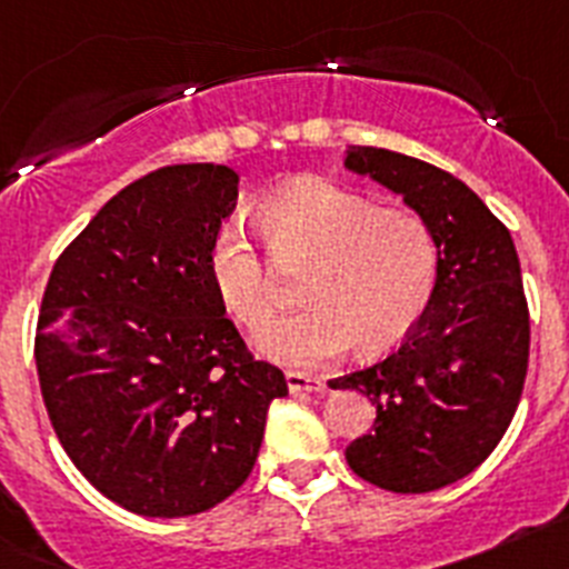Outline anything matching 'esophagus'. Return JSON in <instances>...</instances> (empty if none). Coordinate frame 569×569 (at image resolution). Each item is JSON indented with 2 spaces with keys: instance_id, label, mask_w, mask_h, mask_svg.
<instances>
[{
  "instance_id": "34e87169",
  "label": "esophagus",
  "mask_w": 569,
  "mask_h": 569,
  "mask_svg": "<svg viewBox=\"0 0 569 569\" xmlns=\"http://www.w3.org/2000/svg\"><path fill=\"white\" fill-rule=\"evenodd\" d=\"M288 390L290 393H319L325 390V381L319 376H310V373H299V370H290L288 376Z\"/></svg>"
}]
</instances>
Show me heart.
Wrapping results in <instances>:
<instances>
[{"instance_id":"heart-1","label":"heart","mask_w":569,"mask_h":569,"mask_svg":"<svg viewBox=\"0 0 569 569\" xmlns=\"http://www.w3.org/2000/svg\"><path fill=\"white\" fill-rule=\"evenodd\" d=\"M268 250L282 269L308 267L309 305L273 326L278 274L268 253L239 224H224L208 253L222 308L261 353L281 365L313 367L353 345L361 356L393 350L427 313L439 284V241L413 208H376L373 199L305 176L259 208Z\"/></svg>"}]
</instances>
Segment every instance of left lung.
<instances>
[{"label":"left lung","instance_id":"left-lung-1","mask_svg":"<svg viewBox=\"0 0 569 569\" xmlns=\"http://www.w3.org/2000/svg\"><path fill=\"white\" fill-rule=\"evenodd\" d=\"M345 164L405 196L439 241V284L419 325L385 359L333 379V390H359L376 405L373 433L345 459L381 490H439L496 450L519 407L530 359L519 253L453 173L361 144Z\"/></svg>","mask_w":569,"mask_h":569}]
</instances>
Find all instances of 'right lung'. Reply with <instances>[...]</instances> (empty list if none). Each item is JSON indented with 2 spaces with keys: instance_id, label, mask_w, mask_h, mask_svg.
Segmentation results:
<instances>
[{
  "instance_id": "obj_1",
  "label": "right lung",
  "mask_w": 569,
  "mask_h": 569,
  "mask_svg": "<svg viewBox=\"0 0 569 569\" xmlns=\"http://www.w3.org/2000/svg\"><path fill=\"white\" fill-rule=\"evenodd\" d=\"M239 199L224 164L130 182L50 270L37 373L50 425L90 485L150 519L233 496L259 456L279 367L224 316L208 253Z\"/></svg>"
}]
</instances>
